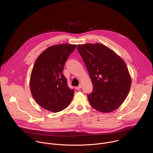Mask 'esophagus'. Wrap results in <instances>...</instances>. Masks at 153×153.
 <instances>
[{
	"label": "esophagus",
	"mask_w": 153,
	"mask_h": 153,
	"mask_svg": "<svg viewBox=\"0 0 153 153\" xmlns=\"http://www.w3.org/2000/svg\"><path fill=\"white\" fill-rule=\"evenodd\" d=\"M82 85L80 84L78 86H76V90H79V89H80V88H82Z\"/></svg>",
	"instance_id": "1"
}]
</instances>
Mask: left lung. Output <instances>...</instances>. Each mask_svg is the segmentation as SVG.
<instances>
[{
  "label": "left lung",
  "mask_w": 153,
  "mask_h": 153,
  "mask_svg": "<svg viewBox=\"0 0 153 153\" xmlns=\"http://www.w3.org/2000/svg\"><path fill=\"white\" fill-rule=\"evenodd\" d=\"M77 48L93 86L87 96L90 105L102 113L114 111L126 98L131 85L125 61L101 43L78 45Z\"/></svg>",
  "instance_id": "1"
}]
</instances>
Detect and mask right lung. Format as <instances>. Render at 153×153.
<instances>
[{
  "mask_svg": "<svg viewBox=\"0 0 153 153\" xmlns=\"http://www.w3.org/2000/svg\"><path fill=\"white\" fill-rule=\"evenodd\" d=\"M76 45L62 43L42 52L33 66L30 81L31 94L43 108L53 113L66 108L74 96L63 74L64 65Z\"/></svg>",
  "mask_w": 153,
  "mask_h": 153,
  "instance_id": "add662e5",
  "label": "right lung"
}]
</instances>
